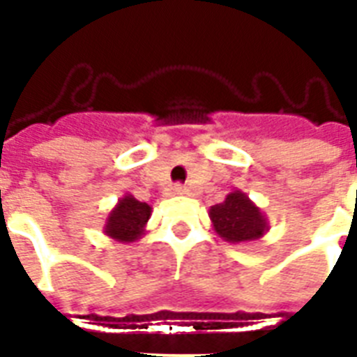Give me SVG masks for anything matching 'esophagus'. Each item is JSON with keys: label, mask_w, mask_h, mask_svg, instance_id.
<instances>
[{"label": "esophagus", "mask_w": 357, "mask_h": 357, "mask_svg": "<svg viewBox=\"0 0 357 357\" xmlns=\"http://www.w3.org/2000/svg\"><path fill=\"white\" fill-rule=\"evenodd\" d=\"M168 195L170 196H178V195H185V192H187V190H185V187L183 185H179V183H174V185H170V187H168Z\"/></svg>", "instance_id": "1"}]
</instances>
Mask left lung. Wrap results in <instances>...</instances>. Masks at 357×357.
I'll return each mask as SVG.
<instances>
[{
  "instance_id": "1",
  "label": "left lung",
  "mask_w": 357,
  "mask_h": 357,
  "mask_svg": "<svg viewBox=\"0 0 357 357\" xmlns=\"http://www.w3.org/2000/svg\"><path fill=\"white\" fill-rule=\"evenodd\" d=\"M209 218L215 231L224 241L234 244L257 241L268 229L265 215L241 190L229 192L222 204L213 206L209 209Z\"/></svg>"
}]
</instances>
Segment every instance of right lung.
Returning a JSON list of instances; mask_svg holds the SVG:
<instances>
[{
	"instance_id": "add662e5",
	"label": "right lung",
	"mask_w": 357,
	"mask_h": 357,
	"mask_svg": "<svg viewBox=\"0 0 357 357\" xmlns=\"http://www.w3.org/2000/svg\"><path fill=\"white\" fill-rule=\"evenodd\" d=\"M151 215V207L139 202L135 196L126 195L119 200L116 207L109 213L105 222V235L119 243H135L144 235V228Z\"/></svg>"
}]
</instances>
